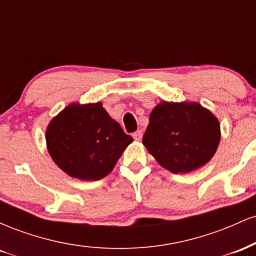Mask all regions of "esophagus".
Wrapping results in <instances>:
<instances>
[{"label":"esophagus","mask_w":256,"mask_h":256,"mask_svg":"<svg viewBox=\"0 0 256 256\" xmlns=\"http://www.w3.org/2000/svg\"><path fill=\"white\" fill-rule=\"evenodd\" d=\"M132 137H134V140H142V137H143V132L142 131H136L134 134H132Z\"/></svg>","instance_id":"34e87169"}]
</instances>
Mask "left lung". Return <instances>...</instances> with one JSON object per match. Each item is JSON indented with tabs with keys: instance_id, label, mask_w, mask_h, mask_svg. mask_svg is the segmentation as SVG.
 I'll list each match as a JSON object with an SVG mask.
<instances>
[{
	"instance_id": "left-lung-1",
	"label": "left lung",
	"mask_w": 256,
	"mask_h": 256,
	"mask_svg": "<svg viewBox=\"0 0 256 256\" xmlns=\"http://www.w3.org/2000/svg\"><path fill=\"white\" fill-rule=\"evenodd\" d=\"M220 142L218 119L196 102H160L149 116L143 144L170 172L189 173L216 154Z\"/></svg>"
}]
</instances>
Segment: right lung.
Segmentation results:
<instances>
[{
	"instance_id": "1",
	"label": "right lung",
	"mask_w": 256,
	"mask_h": 256,
	"mask_svg": "<svg viewBox=\"0 0 256 256\" xmlns=\"http://www.w3.org/2000/svg\"><path fill=\"white\" fill-rule=\"evenodd\" d=\"M46 140L64 172L80 180H98L110 174L134 140L98 102L67 106L49 122Z\"/></svg>"
}]
</instances>
